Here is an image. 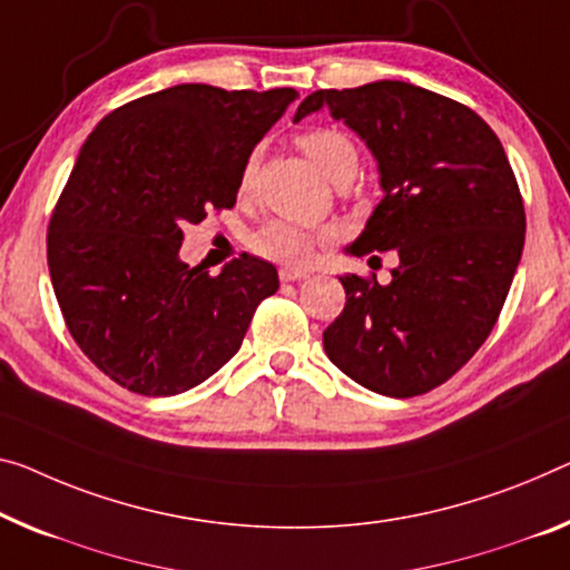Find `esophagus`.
I'll list each match as a JSON object with an SVG mask.
<instances>
[{"instance_id": "34e87169", "label": "esophagus", "mask_w": 570, "mask_h": 570, "mask_svg": "<svg viewBox=\"0 0 570 570\" xmlns=\"http://www.w3.org/2000/svg\"><path fill=\"white\" fill-rule=\"evenodd\" d=\"M308 273L305 269H293V267H279V279L283 283H297V279H305Z\"/></svg>"}]
</instances>
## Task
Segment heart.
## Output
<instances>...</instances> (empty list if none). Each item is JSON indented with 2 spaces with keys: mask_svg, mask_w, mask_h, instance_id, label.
<instances>
[{
  "mask_svg": "<svg viewBox=\"0 0 570 570\" xmlns=\"http://www.w3.org/2000/svg\"><path fill=\"white\" fill-rule=\"evenodd\" d=\"M297 150H301L308 160L318 168L328 180H346L356 173L358 155L352 139H348L341 129L334 127H311L295 137ZM255 168L257 157L252 155L244 163L239 175V190L249 194L252 183H255ZM326 239V234L308 229L295 222H269L249 236V249L257 257L279 262L287 267H305L311 265L315 257L318 244Z\"/></svg>",
  "mask_w": 570,
  "mask_h": 570,
  "instance_id": "obj_1",
  "label": "heart"
}]
</instances>
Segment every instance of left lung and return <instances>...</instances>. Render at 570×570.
<instances>
[{
  "label": "left lung",
  "mask_w": 570,
  "mask_h": 570,
  "mask_svg": "<svg viewBox=\"0 0 570 570\" xmlns=\"http://www.w3.org/2000/svg\"><path fill=\"white\" fill-rule=\"evenodd\" d=\"M321 107L380 163L384 198L348 252L400 257L390 285L341 277L346 305L323 348L376 395H425L479 352L502 313L528 224L518 178L492 127L449 96L405 81L321 89L295 121Z\"/></svg>",
  "instance_id": "1"
}]
</instances>
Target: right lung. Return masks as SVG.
<instances>
[{
	"instance_id": "obj_1",
	"label": "right lung",
	"mask_w": 570,
	"mask_h": 570,
	"mask_svg": "<svg viewBox=\"0 0 570 570\" xmlns=\"http://www.w3.org/2000/svg\"><path fill=\"white\" fill-rule=\"evenodd\" d=\"M295 96L180 83L114 109L83 142L50 214L48 267L78 348L119 387H196L277 293L265 259L239 255L212 275L178 252L183 226L234 208L244 163Z\"/></svg>"
}]
</instances>
